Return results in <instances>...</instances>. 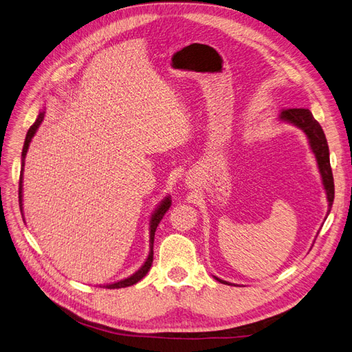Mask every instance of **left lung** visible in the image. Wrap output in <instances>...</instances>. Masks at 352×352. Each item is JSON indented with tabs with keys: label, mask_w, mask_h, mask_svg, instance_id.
I'll return each mask as SVG.
<instances>
[{
	"label": "left lung",
	"mask_w": 352,
	"mask_h": 352,
	"mask_svg": "<svg viewBox=\"0 0 352 352\" xmlns=\"http://www.w3.org/2000/svg\"><path fill=\"white\" fill-rule=\"evenodd\" d=\"M279 117H280V120L289 122L305 132L308 141H310L311 150L316 155L318 170H320L323 186H324L326 194H327L329 211H330V208H332V204H333V198H335V185H333L332 168H330V162H329V146H327V141H326V136H324L322 126L318 124V122L314 119L311 111L307 109H287V110H283ZM216 279L220 283H228L219 278H216Z\"/></svg>",
	"instance_id": "obj_1"
}]
</instances>
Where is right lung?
<instances>
[{"label":"right lung","mask_w":352,"mask_h":352,"mask_svg":"<svg viewBox=\"0 0 352 352\" xmlns=\"http://www.w3.org/2000/svg\"><path fill=\"white\" fill-rule=\"evenodd\" d=\"M44 116H45V111H41L38 119L35 120V123L32 124L29 127L28 131V135H26V140H25V145H23V151H22V170H20V180H19V202H20V210H22V184H23V166H25V157H26V153H28V148H29V144L32 141V138H34V135L36 133L39 124L42 123V120H44ZM170 206H172V199H170V197H166L162 204H160L157 207V210L154 211V214L151 216V220H150V254H148V258L145 260L142 267L138 270L136 273H133L131 278L127 279H123V280H119L116 283H111V285H107L105 287H109V289H119V287H126V286H132L135 283L140 282L144 276L148 273V270L151 269V264H153V258H154V235H155V229L158 226V223L162 221L163 216L166 214V211L170 208Z\"/></svg>","instance_id":"add662e5"}]
</instances>
